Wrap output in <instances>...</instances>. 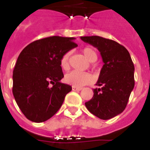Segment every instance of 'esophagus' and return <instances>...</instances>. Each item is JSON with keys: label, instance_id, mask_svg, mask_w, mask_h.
I'll return each instance as SVG.
<instances>
[{"label": "esophagus", "instance_id": "34e87169", "mask_svg": "<svg viewBox=\"0 0 150 150\" xmlns=\"http://www.w3.org/2000/svg\"><path fill=\"white\" fill-rule=\"evenodd\" d=\"M82 88H76V87H72V90L73 91H80Z\"/></svg>", "mask_w": 150, "mask_h": 150}]
</instances>
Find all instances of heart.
Returning a JSON list of instances; mask_svg holds the SVG:
<instances>
[{
	"mask_svg": "<svg viewBox=\"0 0 150 150\" xmlns=\"http://www.w3.org/2000/svg\"><path fill=\"white\" fill-rule=\"evenodd\" d=\"M83 54L87 58L88 61L95 62L97 59V54L93 48L90 46H86L83 49ZM70 53L67 52L62 55V59L60 60V66L62 70L67 71L70 68ZM64 81L73 87L80 88L82 86H84L88 83H91L93 81V77L91 74L87 72H79L76 71H73L67 73L64 77Z\"/></svg>",
	"mask_w": 150,
	"mask_h": 150,
	"instance_id": "obj_1",
	"label": "heart"
}]
</instances>
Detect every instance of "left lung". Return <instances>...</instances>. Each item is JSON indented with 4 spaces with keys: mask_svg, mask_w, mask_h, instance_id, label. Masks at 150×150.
<instances>
[{
    "mask_svg": "<svg viewBox=\"0 0 150 150\" xmlns=\"http://www.w3.org/2000/svg\"><path fill=\"white\" fill-rule=\"evenodd\" d=\"M100 52L104 66L101 69L93 97L85 103L88 111L102 120L119 115L127 106L134 88V65L125 46L100 36L81 37Z\"/></svg>",
    "mask_w": 150,
    "mask_h": 150,
    "instance_id": "8db88e82",
    "label": "left lung"
}]
</instances>
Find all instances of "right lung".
<instances>
[{
    "mask_svg": "<svg viewBox=\"0 0 150 150\" xmlns=\"http://www.w3.org/2000/svg\"><path fill=\"white\" fill-rule=\"evenodd\" d=\"M74 39L45 38L31 42L20 53L13 73V94L28 120L40 123L50 119L71 91V86L60 82L64 76L60 60L77 46Z\"/></svg>",
    "mask_w": 150,
    "mask_h": 150,
    "instance_id": "right-lung-1",
    "label": "right lung"
}]
</instances>
